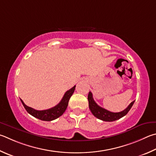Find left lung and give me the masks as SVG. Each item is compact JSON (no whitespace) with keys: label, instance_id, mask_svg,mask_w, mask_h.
<instances>
[{"label":"left lung","instance_id":"obj_1","mask_svg":"<svg viewBox=\"0 0 156 156\" xmlns=\"http://www.w3.org/2000/svg\"><path fill=\"white\" fill-rule=\"evenodd\" d=\"M88 101H89V109L91 111L92 114L95 117L99 119L102 120L104 121H109V122L119 119L121 117L126 115L127 113L129 111V110L131 109L132 106L134 103V101H132L127 106V108H126L123 111L119 112H112L98 106L94 100H93L92 93L90 91H89V95H88Z\"/></svg>","mask_w":156,"mask_h":156}]
</instances>
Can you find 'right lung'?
Listing matches in <instances>:
<instances>
[{
	"instance_id": "obj_1",
	"label": "right lung",
	"mask_w": 156,
	"mask_h": 156,
	"mask_svg": "<svg viewBox=\"0 0 156 156\" xmlns=\"http://www.w3.org/2000/svg\"><path fill=\"white\" fill-rule=\"evenodd\" d=\"M75 88L76 86L72 87V89H70L69 90H67V91H66V93H65L63 98H62L61 101L57 104V105L48 110H37L27 106L21 99L20 100L22 104H23L24 108L26 109L27 111L29 112L30 115L33 116L34 117L37 118L39 119L42 121H50L58 118L60 116L63 114L65 111H66L67 107L68 106V102L71 96L72 95L73 92H74Z\"/></svg>"
}]
</instances>
